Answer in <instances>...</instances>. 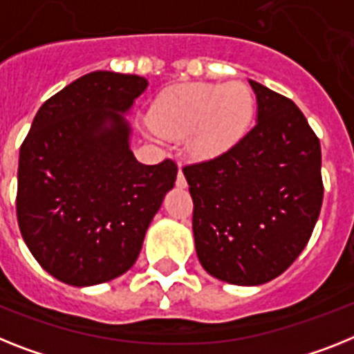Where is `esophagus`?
<instances>
[{"label": "esophagus", "instance_id": "obj_1", "mask_svg": "<svg viewBox=\"0 0 354 354\" xmlns=\"http://www.w3.org/2000/svg\"><path fill=\"white\" fill-rule=\"evenodd\" d=\"M176 185H178V187H185V185H187V180H185V176H183V171H182V169H178Z\"/></svg>", "mask_w": 354, "mask_h": 354}]
</instances>
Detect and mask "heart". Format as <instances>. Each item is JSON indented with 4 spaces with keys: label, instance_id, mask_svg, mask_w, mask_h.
Returning <instances> with one entry per match:
<instances>
[{
    "label": "heart",
    "instance_id": "obj_1",
    "mask_svg": "<svg viewBox=\"0 0 354 354\" xmlns=\"http://www.w3.org/2000/svg\"><path fill=\"white\" fill-rule=\"evenodd\" d=\"M254 109V93L245 82H192L165 91L151 109V124L167 138L189 135L187 147L196 158H214L245 135Z\"/></svg>",
    "mask_w": 354,
    "mask_h": 354
}]
</instances>
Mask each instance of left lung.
Wrapping results in <instances>:
<instances>
[{
	"instance_id": "8db88e82",
	"label": "left lung",
	"mask_w": 354,
	"mask_h": 354,
	"mask_svg": "<svg viewBox=\"0 0 354 354\" xmlns=\"http://www.w3.org/2000/svg\"><path fill=\"white\" fill-rule=\"evenodd\" d=\"M250 86L255 126L225 153L183 167L198 259L237 286L268 283L292 266L324 198L319 136L293 100L259 82Z\"/></svg>"
}]
</instances>
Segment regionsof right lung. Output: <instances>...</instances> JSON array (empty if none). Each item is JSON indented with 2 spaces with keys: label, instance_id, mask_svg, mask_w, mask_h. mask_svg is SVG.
I'll use <instances>...</instances> for the list:
<instances>
[{
  "label": "right lung",
  "instance_id": "add662e5",
  "mask_svg": "<svg viewBox=\"0 0 354 354\" xmlns=\"http://www.w3.org/2000/svg\"><path fill=\"white\" fill-rule=\"evenodd\" d=\"M145 88L144 77L91 71L41 106L21 144L17 225L61 283L93 286L126 273L176 182L174 160L145 165L129 149L122 113Z\"/></svg>",
  "mask_w": 354,
  "mask_h": 354
}]
</instances>
